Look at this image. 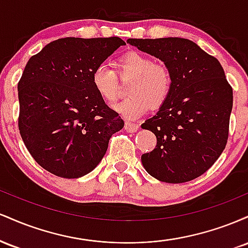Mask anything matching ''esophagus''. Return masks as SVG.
Wrapping results in <instances>:
<instances>
[{
  "instance_id": "esophagus-1",
  "label": "esophagus",
  "mask_w": 248,
  "mask_h": 248,
  "mask_svg": "<svg viewBox=\"0 0 248 248\" xmlns=\"http://www.w3.org/2000/svg\"><path fill=\"white\" fill-rule=\"evenodd\" d=\"M124 129H126L127 132L134 133L139 129V126L136 124H133V122L126 121V124H124Z\"/></svg>"
}]
</instances>
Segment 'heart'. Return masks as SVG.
Here are the masks:
<instances>
[{"label":"heart","instance_id":"heart-1","mask_svg":"<svg viewBox=\"0 0 248 248\" xmlns=\"http://www.w3.org/2000/svg\"><path fill=\"white\" fill-rule=\"evenodd\" d=\"M120 78H132L127 87L129 98L118 104L114 109L126 119H138L150 107L160 108L166 104L173 86L170 67L162 62H154L144 53L129 51L116 61ZM92 85L101 99L114 102L118 99V77L108 65H96L92 71Z\"/></svg>","mask_w":248,"mask_h":248}]
</instances>
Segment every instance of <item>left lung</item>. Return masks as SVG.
Segmentation results:
<instances>
[{
    "label": "left lung",
    "mask_w": 248,
    "mask_h": 248,
    "mask_svg": "<svg viewBox=\"0 0 248 248\" xmlns=\"http://www.w3.org/2000/svg\"><path fill=\"white\" fill-rule=\"evenodd\" d=\"M130 45L161 59L171 70V94L156 115L142 124L155 134V149L141 156L149 175L184 183L203 175L229 139L233 91L215 57L186 38H129Z\"/></svg>",
    "instance_id": "1"
}]
</instances>
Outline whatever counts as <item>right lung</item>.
I'll return each instance as SVG.
<instances>
[{"label": "right lung", "mask_w": 248, "mask_h": 248, "mask_svg": "<svg viewBox=\"0 0 248 248\" xmlns=\"http://www.w3.org/2000/svg\"><path fill=\"white\" fill-rule=\"evenodd\" d=\"M126 43L119 37L57 39L32 56L18 81V129L37 163L62 178L92 171L113 134L119 113L92 85V71Z\"/></svg>", "instance_id": "right-lung-1"}]
</instances>
